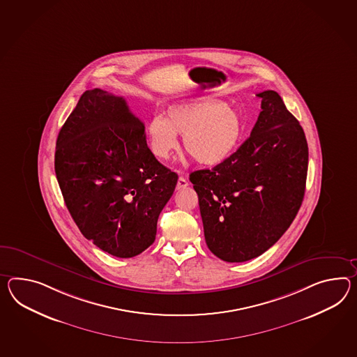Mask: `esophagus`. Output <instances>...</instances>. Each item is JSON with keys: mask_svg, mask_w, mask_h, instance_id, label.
<instances>
[{"mask_svg": "<svg viewBox=\"0 0 357 357\" xmlns=\"http://www.w3.org/2000/svg\"><path fill=\"white\" fill-rule=\"evenodd\" d=\"M188 184H190V183H188V181H187L184 176H179V179H178V184H176V190L185 188Z\"/></svg>", "mask_w": 357, "mask_h": 357, "instance_id": "obj_1", "label": "esophagus"}]
</instances>
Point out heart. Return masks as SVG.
<instances>
[{"mask_svg": "<svg viewBox=\"0 0 357 357\" xmlns=\"http://www.w3.org/2000/svg\"><path fill=\"white\" fill-rule=\"evenodd\" d=\"M243 132L234 108L217 99L199 98L169 105L166 117L153 116L147 125L149 147L157 158L167 160L178 148V134L197 162L214 166L232 156Z\"/></svg>", "mask_w": 357, "mask_h": 357, "instance_id": "b5f03b06", "label": "heart"}]
</instances>
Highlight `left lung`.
<instances>
[{
	"label": "left lung",
	"instance_id": "left-lung-1",
	"mask_svg": "<svg viewBox=\"0 0 357 357\" xmlns=\"http://www.w3.org/2000/svg\"><path fill=\"white\" fill-rule=\"evenodd\" d=\"M257 96L261 111L250 137L225 162L190 175L206 245L229 263L250 261L278 243L305 197V131L276 91Z\"/></svg>",
	"mask_w": 357,
	"mask_h": 357
}]
</instances>
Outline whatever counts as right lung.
<instances>
[{"label": "right lung", "instance_id": "right-lung-1", "mask_svg": "<svg viewBox=\"0 0 357 357\" xmlns=\"http://www.w3.org/2000/svg\"><path fill=\"white\" fill-rule=\"evenodd\" d=\"M144 130L122 96L93 89L56 139L55 174L70 215L87 240L117 258L153 243L178 182L148 148Z\"/></svg>", "mask_w": 357, "mask_h": 357}]
</instances>
